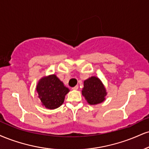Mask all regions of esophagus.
Segmentation results:
<instances>
[{
  "instance_id": "1",
  "label": "esophagus",
  "mask_w": 149,
  "mask_h": 149,
  "mask_svg": "<svg viewBox=\"0 0 149 149\" xmlns=\"http://www.w3.org/2000/svg\"><path fill=\"white\" fill-rule=\"evenodd\" d=\"M72 89L73 90H77V89H78V86L76 85V86H75V87H72Z\"/></svg>"
}]
</instances>
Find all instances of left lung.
<instances>
[{
    "label": "left lung",
    "mask_w": 149,
    "mask_h": 149,
    "mask_svg": "<svg viewBox=\"0 0 149 149\" xmlns=\"http://www.w3.org/2000/svg\"><path fill=\"white\" fill-rule=\"evenodd\" d=\"M82 94L89 104L96 105L105 101L107 92L101 80L92 76L84 81Z\"/></svg>",
    "instance_id": "left-lung-1"
}]
</instances>
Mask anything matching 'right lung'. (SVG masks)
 Returning <instances> with one entry per match:
<instances>
[{
  "mask_svg": "<svg viewBox=\"0 0 149 149\" xmlns=\"http://www.w3.org/2000/svg\"><path fill=\"white\" fill-rule=\"evenodd\" d=\"M36 90L43 106L50 110L62 105L65 96L69 92V89L55 74L41 78Z\"/></svg>",
  "mask_w": 149,
  "mask_h": 149,
  "instance_id": "right-lung-1",
  "label": "right lung"
}]
</instances>
